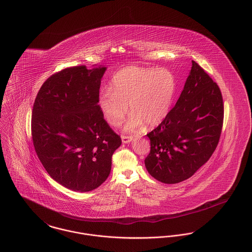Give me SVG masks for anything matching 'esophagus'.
Instances as JSON below:
<instances>
[{"label": "esophagus", "instance_id": "esophagus-1", "mask_svg": "<svg viewBox=\"0 0 252 252\" xmlns=\"http://www.w3.org/2000/svg\"><path fill=\"white\" fill-rule=\"evenodd\" d=\"M121 138H122L123 143H129V142L132 141L133 136H132V135H122Z\"/></svg>", "mask_w": 252, "mask_h": 252}]
</instances>
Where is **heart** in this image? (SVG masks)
<instances>
[{
    "label": "heart",
    "mask_w": 252,
    "mask_h": 252,
    "mask_svg": "<svg viewBox=\"0 0 252 252\" xmlns=\"http://www.w3.org/2000/svg\"><path fill=\"white\" fill-rule=\"evenodd\" d=\"M177 90L175 76L161 68L125 67L112 79L111 89H103L98 107L107 122L114 127L121 124L130 109L132 112L125 125L127 131L158 126L170 114Z\"/></svg>",
    "instance_id": "b5f03b06"
}]
</instances>
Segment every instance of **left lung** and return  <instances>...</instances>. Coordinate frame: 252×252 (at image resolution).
I'll return each instance as SVG.
<instances>
[{
  "label": "left lung",
  "mask_w": 252,
  "mask_h": 252,
  "mask_svg": "<svg viewBox=\"0 0 252 252\" xmlns=\"http://www.w3.org/2000/svg\"><path fill=\"white\" fill-rule=\"evenodd\" d=\"M224 120L219 86L192 61L175 106L161 124L147 133L151 151L146 169L157 180L176 184L189 178L211 158Z\"/></svg>",
  "instance_id": "1"
}]
</instances>
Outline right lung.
<instances>
[{
  "instance_id": "obj_1",
  "label": "right lung",
  "mask_w": 252,
  "mask_h": 252,
  "mask_svg": "<svg viewBox=\"0 0 252 252\" xmlns=\"http://www.w3.org/2000/svg\"><path fill=\"white\" fill-rule=\"evenodd\" d=\"M106 67L65 68L44 81L31 120L33 145L42 166L59 184L90 191L109 176L121 145L98 107Z\"/></svg>"
}]
</instances>
